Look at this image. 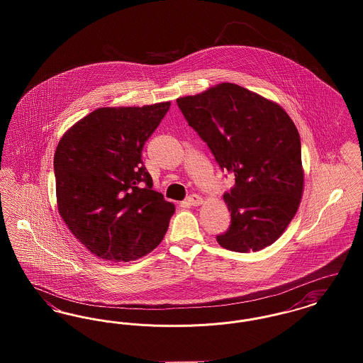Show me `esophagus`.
Instances as JSON below:
<instances>
[{
	"mask_svg": "<svg viewBox=\"0 0 363 363\" xmlns=\"http://www.w3.org/2000/svg\"><path fill=\"white\" fill-rule=\"evenodd\" d=\"M186 203H188L189 206L197 207V206H201V204H203V199H201V196H199V194H190L189 197L186 199Z\"/></svg>",
	"mask_w": 363,
	"mask_h": 363,
	"instance_id": "34e87169",
	"label": "esophagus"
}]
</instances>
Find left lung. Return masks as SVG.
Segmentation results:
<instances>
[{"label":"left lung","mask_w":363,"mask_h":363,"mask_svg":"<svg viewBox=\"0 0 363 363\" xmlns=\"http://www.w3.org/2000/svg\"><path fill=\"white\" fill-rule=\"evenodd\" d=\"M177 104L220 169L235 177L223 194L231 225L216 241L240 253L272 245L293 220L303 191L301 138L293 120L281 106L233 83Z\"/></svg>","instance_id":"left-lung-1"}]
</instances>
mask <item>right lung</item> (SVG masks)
I'll return each mask as SVG.
<instances>
[{
  "label": "right lung",
  "mask_w": 363,
  "mask_h": 363,
  "mask_svg": "<svg viewBox=\"0 0 363 363\" xmlns=\"http://www.w3.org/2000/svg\"><path fill=\"white\" fill-rule=\"evenodd\" d=\"M170 104L101 107L76 122L58 143V212L72 234L101 259H140L167 231L175 207L152 190L141 151Z\"/></svg>",
  "instance_id": "add662e5"
}]
</instances>
